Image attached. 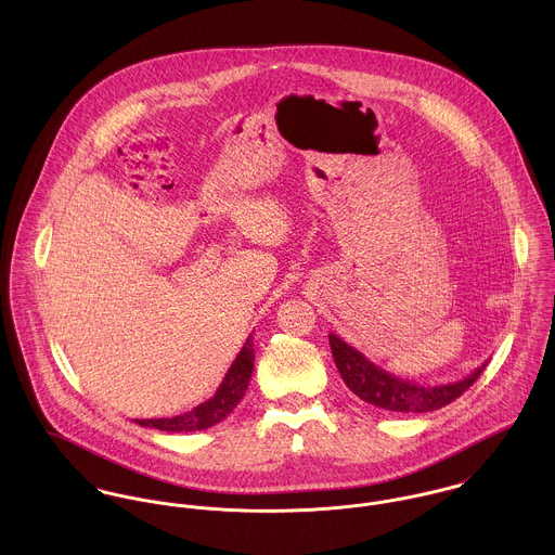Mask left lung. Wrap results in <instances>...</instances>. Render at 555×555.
Instances as JSON below:
<instances>
[{"label":"left lung","instance_id":"left-lung-1","mask_svg":"<svg viewBox=\"0 0 555 555\" xmlns=\"http://www.w3.org/2000/svg\"><path fill=\"white\" fill-rule=\"evenodd\" d=\"M328 344H331V352H333L337 372H339L341 380L346 383V387L354 396L361 397L363 401H367L376 408L391 410V412H405V414L408 412H434V410L451 403L464 391H468L475 385L476 378L480 376V372L487 367V363H482L464 380L429 387V385H416L410 380H401L393 374L380 370L376 363L365 359L359 350H354L352 346H348L341 337H337L333 333L328 335Z\"/></svg>","mask_w":555,"mask_h":555}]
</instances>
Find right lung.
<instances>
[{"label": "right lung", "mask_w": 555, "mask_h": 555, "mask_svg": "<svg viewBox=\"0 0 555 555\" xmlns=\"http://www.w3.org/2000/svg\"><path fill=\"white\" fill-rule=\"evenodd\" d=\"M251 370H254V341L249 335L245 339L237 359L229 367L222 385L218 387L216 396L203 401L201 405L192 408L190 412H183V414H177L170 418H145V421H137V423L143 427H154V429L170 431V434L207 429V427L224 421L237 408L238 401L247 391Z\"/></svg>", "instance_id": "obj_1"}]
</instances>
